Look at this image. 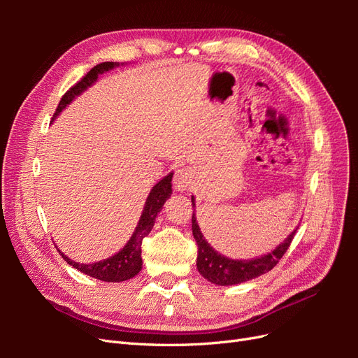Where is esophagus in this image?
<instances>
[{"instance_id":"34e87169","label":"esophagus","mask_w":358,"mask_h":358,"mask_svg":"<svg viewBox=\"0 0 358 358\" xmlns=\"http://www.w3.org/2000/svg\"><path fill=\"white\" fill-rule=\"evenodd\" d=\"M194 180V173L188 167L178 169L175 173V178H173V183H175V188L178 191H188L192 187Z\"/></svg>"}]
</instances>
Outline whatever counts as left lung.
Returning a JSON list of instances; mask_svg holds the SVG:
<instances>
[{"mask_svg":"<svg viewBox=\"0 0 358 358\" xmlns=\"http://www.w3.org/2000/svg\"><path fill=\"white\" fill-rule=\"evenodd\" d=\"M192 208H196V200L194 196L191 197ZM196 210V209H194ZM192 234L194 239L197 242V268L201 273L203 278L210 280L212 284L216 285H236L246 282V280H251L254 278L262 276L267 272H270L278 263L282 255L287 252L292 239H294V234L297 231L292 230L291 234L287 239L279 243L272 252H267L258 258L251 259H233L221 255L216 252L215 249L206 242L203 237L200 227L197 224L196 212H192Z\"/></svg>","mask_w":358,"mask_h":358,"instance_id":"1","label":"left lung"}]
</instances>
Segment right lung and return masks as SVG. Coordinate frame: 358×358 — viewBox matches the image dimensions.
Returning <instances> with one entry per match:
<instances>
[{
	"label": "right lung",
	"mask_w": 358,
	"mask_h": 358,
	"mask_svg": "<svg viewBox=\"0 0 358 358\" xmlns=\"http://www.w3.org/2000/svg\"><path fill=\"white\" fill-rule=\"evenodd\" d=\"M115 67H119L117 62L96 64L94 69L90 70V73L85 74V78L80 82L71 86V88L62 95V99L57 107V112H55V115H53L52 121L64 109H66V107L76 99V96L88 90L91 85H94L96 82V79H99L100 74L109 71ZM171 178H173V173H169L167 176L162 178L158 183H155L154 188L150 189L149 196L146 199V203H145L142 216H140L133 236L129 237L127 245L117 254L106 258V259H101V262L83 264V263L74 262V259L69 258L67 255H64L62 251H59L57 246L61 257L66 259L70 266L78 268L79 272L88 275V276H92L95 279L104 280V282H122V280H128V279L134 278L140 272V270H142V264H143V262H142V241L150 233V230H152L157 215L161 212L162 206H164V203L170 197Z\"/></svg>",
	"instance_id": "right-lung-1"
}]
</instances>
